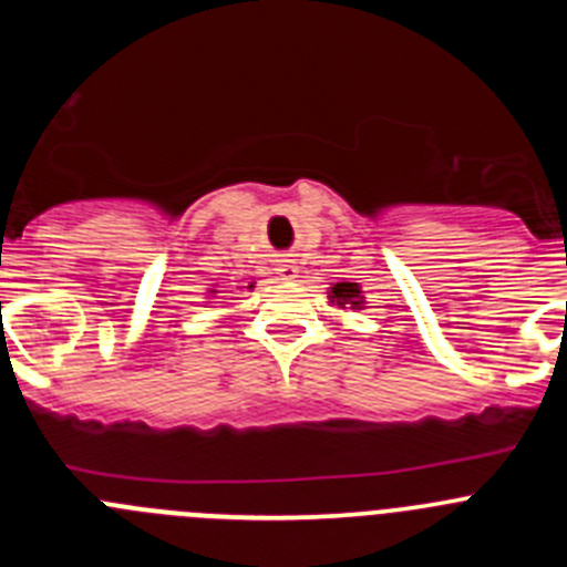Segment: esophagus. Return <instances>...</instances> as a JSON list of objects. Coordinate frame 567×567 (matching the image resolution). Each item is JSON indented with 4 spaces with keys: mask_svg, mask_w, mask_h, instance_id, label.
<instances>
[{
    "mask_svg": "<svg viewBox=\"0 0 567 567\" xmlns=\"http://www.w3.org/2000/svg\"><path fill=\"white\" fill-rule=\"evenodd\" d=\"M278 275L284 280H292V278H298V267H295V264H280Z\"/></svg>",
    "mask_w": 567,
    "mask_h": 567,
    "instance_id": "34e87169",
    "label": "esophagus"
}]
</instances>
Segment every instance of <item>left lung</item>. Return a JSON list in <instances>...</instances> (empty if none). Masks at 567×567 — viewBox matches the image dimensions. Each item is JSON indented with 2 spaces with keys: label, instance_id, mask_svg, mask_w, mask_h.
<instances>
[{
  "label": "left lung",
  "instance_id": "1",
  "mask_svg": "<svg viewBox=\"0 0 567 567\" xmlns=\"http://www.w3.org/2000/svg\"><path fill=\"white\" fill-rule=\"evenodd\" d=\"M329 298H332L338 307H360V303H363L360 287H358V284H349V280H343V284H334L332 295H329Z\"/></svg>",
  "mask_w": 567,
  "mask_h": 567
}]
</instances>
